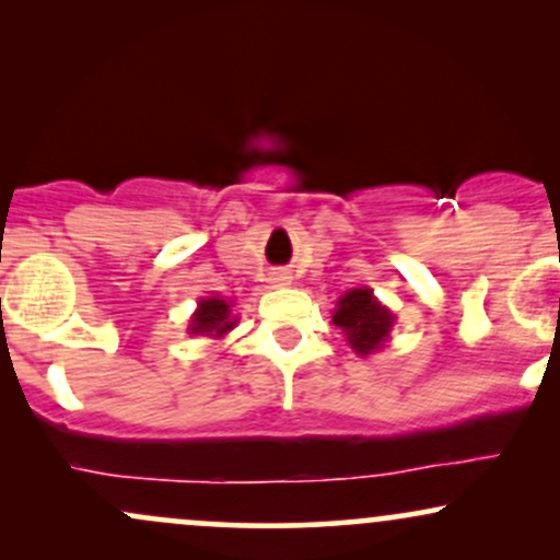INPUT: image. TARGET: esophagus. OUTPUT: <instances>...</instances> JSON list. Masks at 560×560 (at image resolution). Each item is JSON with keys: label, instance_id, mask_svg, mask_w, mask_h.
Instances as JSON below:
<instances>
[{"label": "esophagus", "instance_id": "1", "mask_svg": "<svg viewBox=\"0 0 560 560\" xmlns=\"http://www.w3.org/2000/svg\"><path fill=\"white\" fill-rule=\"evenodd\" d=\"M271 284L273 287H287L289 284V273L287 271H273L271 273Z\"/></svg>", "mask_w": 560, "mask_h": 560}]
</instances>
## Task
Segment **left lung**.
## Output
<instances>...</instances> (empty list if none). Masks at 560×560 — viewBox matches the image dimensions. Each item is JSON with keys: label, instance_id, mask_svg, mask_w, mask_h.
Masks as SVG:
<instances>
[{"label": "left lung", "instance_id": "1", "mask_svg": "<svg viewBox=\"0 0 560 560\" xmlns=\"http://www.w3.org/2000/svg\"><path fill=\"white\" fill-rule=\"evenodd\" d=\"M334 326H339L347 337V345L358 352V355H371V352L382 350L384 342L389 339L395 316L374 298L371 289H350L337 302L334 311Z\"/></svg>", "mask_w": 560, "mask_h": 560}]
</instances>
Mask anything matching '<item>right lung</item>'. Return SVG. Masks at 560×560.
I'll return each instance as SVG.
<instances>
[{
    "instance_id": "add662e5",
    "label": "right lung",
    "mask_w": 560,
    "mask_h": 560,
    "mask_svg": "<svg viewBox=\"0 0 560 560\" xmlns=\"http://www.w3.org/2000/svg\"><path fill=\"white\" fill-rule=\"evenodd\" d=\"M236 326V316H231V300L205 298L197 302L195 316L189 320V334L205 337H223Z\"/></svg>"
}]
</instances>
